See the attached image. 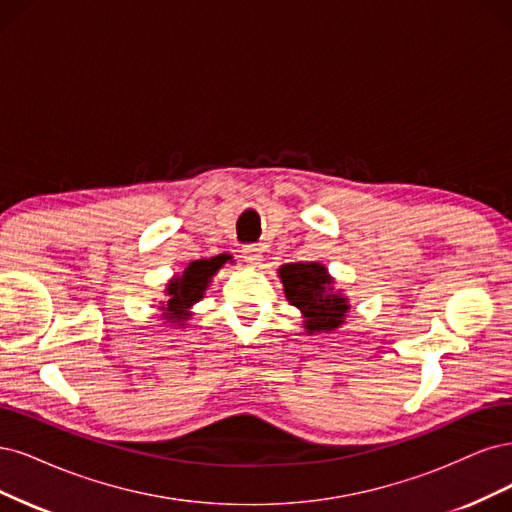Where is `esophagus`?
I'll return each mask as SVG.
<instances>
[{
  "label": "esophagus",
  "mask_w": 512,
  "mask_h": 512,
  "mask_svg": "<svg viewBox=\"0 0 512 512\" xmlns=\"http://www.w3.org/2000/svg\"><path fill=\"white\" fill-rule=\"evenodd\" d=\"M261 249L257 244H244L242 246V259L246 261V263H251V266H257V263L261 261Z\"/></svg>",
  "instance_id": "1"
}]
</instances>
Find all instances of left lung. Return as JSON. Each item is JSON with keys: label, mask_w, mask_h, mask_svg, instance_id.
Here are the masks:
<instances>
[{"label": "left lung", "mask_w": 512, "mask_h": 512, "mask_svg": "<svg viewBox=\"0 0 512 512\" xmlns=\"http://www.w3.org/2000/svg\"><path fill=\"white\" fill-rule=\"evenodd\" d=\"M285 295L291 306L300 308L306 317V329L321 332V329H336L344 323L349 310L346 298L334 293L332 278L321 263H289L280 268Z\"/></svg>", "instance_id": "left-lung-1"}]
</instances>
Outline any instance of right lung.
<instances>
[{"mask_svg":"<svg viewBox=\"0 0 512 512\" xmlns=\"http://www.w3.org/2000/svg\"><path fill=\"white\" fill-rule=\"evenodd\" d=\"M223 261H225V255L191 261L189 268L183 272V276L170 280V289H168L170 300L166 306H163V310H168V321L172 319L185 321L189 317L191 304H195L202 298L210 283V276L223 266Z\"/></svg>","mask_w":512,"mask_h":512,"instance_id":"right-lung-1","label":"right lung"}]
</instances>
